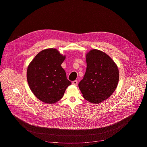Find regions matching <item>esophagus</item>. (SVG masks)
I'll return each instance as SVG.
<instances>
[{
  "mask_svg": "<svg viewBox=\"0 0 147 147\" xmlns=\"http://www.w3.org/2000/svg\"><path fill=\"white\" fill-rule=\"evenodd\" d=\"M72 84H73V85H74V86H77V84H78V82H77V80H74V81H73V82H72Z\"/></svg>",
  "mask_w": 147,
  "mask_h": 147,
  "instance_id": "34e87169",
  "label": "esophagus"
}]
</instances>
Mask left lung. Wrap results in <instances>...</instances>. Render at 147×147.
<instances>
[{
	"instance_id": "left-lung-1",
	"label": "left lung",
	"mask_w": 147,
	"mask_h": 147,
	"mask_svg": "<svg viewBox=\"0 0 147 147\" xmlns=\"http://www.w3.org/2000/svg\"><path fill=\"white\" fill-rule=\"evenodd\" d=\"M87 68L79 83L84 98L97 104L112 94L119 82V70L112 58L106 53L93 49L86 54Z\"/></svg>"
}]
</instances>
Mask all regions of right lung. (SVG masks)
I'll return each mask as SVG.
<instances>
[{
    "label": "right lung",
    "mask_w": 147,
    "mask_h": 147,
    "mask_svg": "<svg viewBox=\"0 0 147 147\" xmlns=\"http://www.w3.org/2000/svg\"><path fill=\"white\" fill-rule=\"evenodd\" d=\"M65 58L56 49L48 48L39 53L29 64L27 81L39 100L54 103L62 98L67 87L71 84L61 66Z\"/></svg>",
    "instance_id": "right-lung-1"
}]
</instances>
